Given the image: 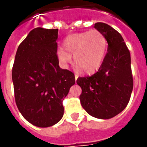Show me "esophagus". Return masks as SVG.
I'll use <instances>...</instances> for the list:
<instances>
[{
	"label": "esophagus",
	"instance_id": "obj_1",
	"mask_svg": "<svg viewBox=\"0 0 147 147\" xmlns=\"http://www.w3.org/2000/svg\"><path fill=\"white\" fill-rule=\"evenodd\" d=\"M78 77H79V75H78L77 73H75V79H76V80L78 79Z\"/></svg>",
	"mask_w": 147,
	"mask_h": 147
}]
</instances>
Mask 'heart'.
<instances>
[{"mask_svg":"<svg viewBox=\"0 0 147 147\" xmlns=\"http://www.w3.org/2000/svg\"><path fill=\"white\" fill-rule=\"evenodd\" d=\"M108 49V41L98 30L71 34L63 41V48H59L57 55L64 64L74 63L86 73H94L102 66Z\"/></svg>","mask_w":147,"mask_h":147,"instance_id":"b5f03b06","label":"heart"}]
</instances>
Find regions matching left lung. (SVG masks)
I'll list each match as a JSON object with an SVG mask.
<instances>
[{"label": "left lung", "instance_id": "obj_1", "mask_svg": "<svg viewBox=\"0 0 147 147\" xmlns=\"http://www.w3.org/2000/svg\"><path fill=\"white\" fill-rule=\"evenodd\" d=\"M94 27L108 41V53L98 71L91 76L79 77L83 108L98 119H110L126 108L133 89L131 55L120 34L104 23Z\"/></svg>", "mask_w": 147, "mask_h": 147}]
</instances>
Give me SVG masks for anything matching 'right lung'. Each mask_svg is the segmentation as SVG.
Here are the masks:
<instances>
[{"label":"right lung","mask_w":147,"mask_h":147,"mask_svg":"<svg viewBox=\"0 0 147 147\" xmlns=\"http://www.w3.org/2000/svg\"><path fill=\"white\" fill-rule=\"evenodd\" d=\"M58 29L34 28L18 47L12 67L18 109L33 125H54L64 115L62 102L76 83L73 72L59 67Z\"/></svg>","instance_id":"add662e5"}]
</instances>
